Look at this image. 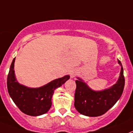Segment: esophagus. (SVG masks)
I'll return each mask as SVG.
<instances>
[{
    "mask_svg": "<svg viewBox=\"0 0 133 133\" xmlns=\"http://www.w3.org/2000/svg\"><path fill=\"white\" fill-rule=\"evenodd\" d=\"M76 74H77V73H76V71H75V70H72V71H70V73H69L70 77H71V78H74V77H75V76L76 75Z\"/></svg>",
    "mask_w": 133,
    "mask_h": 133,
    "instance_id": "obj_1",
    "label": "esophagus"
}]
</instances>
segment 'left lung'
Returning a JSON list of instances; mask_svg holds the SVG:
<instances>
[{
	"label": "left lung",
	"instance_id": "8db88e82",
	"mask_svg": "<svg viewBox=\"0 0 133 133\" xmlns=\"http://www.w3.org/2000/svg\"><path fill=\"white\" fill-rule=\"evenodd\" d=\"M120 76L117 83L108 89L101 91H94L84 82L78 78L76 81L74 106L78 112L88 117H98L108 111L120 98L123 93L125 79L121 62Z\"/></svg>",
	"mask_w": 133,
	"mask_h": 133
}]
</instances>
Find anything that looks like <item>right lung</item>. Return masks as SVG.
I'll return each instance as SVG.
<instances>
[{"instance_id":"obj_1","label":"right lung","mask_w":133,"mask_h":133,"mask_svg":"<svg viewBox=\"0 0 133 133\" xmlns=\"http://www.w3.org/2000/svg\"><path fill=\"white\" fill-rule=\"evenodd\" d=\"M14 58L8 76L7 86L8 93L19 110L30 116H39L46 113L52 105V96L54 91L61 87L70 78L69 75L55 79L48 84L38 88H30L21 85L16 81L14 74Z\"/></svg>"}]
</instances>
